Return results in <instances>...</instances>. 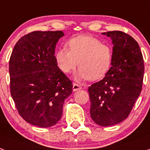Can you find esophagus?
I'll return each instance as SVG.
<instances>
[{
  "label": "esophagus",
  "mask_w": 150,
  "mask_h": 150,
  "mask_svg": "<svg viewBox=\"0 0 150 150\" xmlns=\"http://www.w3.org/2000/svg\"><path fill=\"white\" fill-rule=\"evenodd\" d=\"M81 86H80L79 84H77V83H73V91H78V90H80V89H81Z\"/></svg>",
  "instance_id": "obj_1"
}]
</instances>
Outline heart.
I'll return each instance as SVG.
<instances>
[{
    "label": "heart",
    "instance_id": "1",
    "mask_svg": "<svg viewBox=\"0 0 150 150\" xmlns=\"http://www.w3.org/2000/svg\"><path fill=\"white\" fill-rule=\"evenodd\" d=\"M67 48H59L54 59L60 70L69 74L77 66L80 69L77 78L96 81L110 69L112 61V49L98 38L91 36H78L67 42Z\"/></svg>",
    "mask_w": 150,
    "mask_h": 150
}]
</instances>
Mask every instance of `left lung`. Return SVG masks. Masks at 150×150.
<instances>
[{
    "label": "left lung",
    "instance_id": "left-lung-1",
    "mask_svg": "<svg viewBox=\"0 0 150 150\" xmlns=\"http://www.w3.org/2000/svg\"><path fill=\"white\" fill-rule=\"evenodd\" d=\"M103 34L111 38L112 67L103 80L88 88L90 114L97 125L108 127L125 120L142 88L144 60L139 44L122 31Z\"/></svg>",
    "mask_w": 150,
    "mask_h": 150
}]
</instances>
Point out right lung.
<instances>
[{
	"label": "right lung",
	"instance_id": "right-lung-1",
	"mask_svg": "<svg viewBox=\"0 0 150 150\" xmlns=\"http://www.w3.org/2000/svg\"><path fill=\"white\" fill-rule=\"evenodd\" d=\"M59 31H33L18 40L9 60L10 91L18 113L29 124L49 127L59 122L72 81L54 59Z\"/></svg>",
	"mask_w": 150,
	"mask_h": 150
}]
</instances>
